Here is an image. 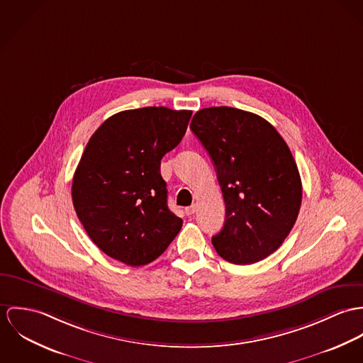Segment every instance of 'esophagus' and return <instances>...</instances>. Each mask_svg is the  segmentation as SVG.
Returning <instances> with one entry per match:
<instances>
[{
  "mask_svg": "<svg viewBox=\"0 0 363 363\" xmlns=\"http://www.w3.org/2000/svg\"><path fill=\"white\" fill-rule=\"evenodd\" d=\"M196 210H198V206H196V204H192V206H189V207L185 208V213H186V216H194V214L196 213Z\"/></svg>",
  "mask_w": 363,
  "mask_h": 363,
  "instance_id": "34e87169",
  "label": "esophagus"
}]
</instances>
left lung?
<instances>
[{
  "label": "left lung",
  "instance_id": "obj_1",
  "mask_svg": "<svg viewBox=\"0 0 363 363\" xmlns=\"http://www.w3.org/2000/svg\"><path fill=\"white\" fill-rule=\"evenodd\" d=\"M191 129L216 167L225 201L223 230L211 238L234 264H252L281 246L302 201L292 153L264 118L233 107L199 110Z\"/></svg>",
  "mask_w": 363,
  "mask_h": 363
}]
</instances>
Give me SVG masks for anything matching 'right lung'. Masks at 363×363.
Returning <instances> with one entry per match:
<instances>
[{"mask_svg": "<svg viewBox=\"0 0 363 363\" xmlns=\"http://www.w3.org/2000/svg\"><path fill=\"white\" fill-rule=\"evenodd\" d=\"M192 111L145 107L114 114L93 133L72 181L90 240L128 266L156 260L181 231L167 206L162 156L182 140Z\"/></svg>", "mask_w": 363, "mask_h": 363, "instance_id": "obj_1", "label": "right lung"}]
</instances>
